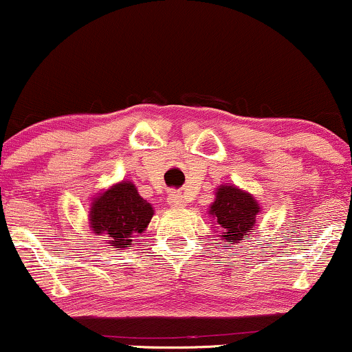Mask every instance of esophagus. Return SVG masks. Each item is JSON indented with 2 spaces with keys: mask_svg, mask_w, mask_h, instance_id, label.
Returning a JSON list of instances; mask_svg holds the SVG:
<instances>
[{
  "mask_svg": "<svg viewBox=\"0 0 352 352\" xmlns=\"http://www.w3.org/2000/svg\"><path fill=\"white\" fill-rule=\"evenodd\" d=\"M167 201H168V205H170L172 208H182V207H184V205H185L184 195H180V193H177V192H170V193H168Z\"/></svg>",
  "mask_w": 352,
  "mask_h": 352,
  "instance_id": "obj_1",
  "label": "esophagus"
}]
</instances>
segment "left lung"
Returning a JSON list of instances; mask_svg holds the SVG:
<instances>
[{"mask_svg": "<svg viewBox=\"0 0 352 352\" xmlns=\"http://www.w3.org/2000/svg\"><path fill=\"white\" fill-rule=\"evenodd\" d=\"M260 212L256 197L232 184L220 185L215 190V200L208 207V217L215 221L218 238L227 243L250 240Z\"/></svg>", "mask_w": 352, "mask_h": 352, "instance_id": "left-lung-1", "label": "left lung"}]
</instances>
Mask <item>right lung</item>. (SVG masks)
<instances>
[{
    "label": "right lung",
    "mask_w": 352,
    "mask_h": 352,
    "mask_svg": "<svg viewBox=\"0 0 352 352\" xmlns=\"http://www.w3.org/2000/svg\"><path fill=\"white\" fill-rule=\"evenodd\" d=\"M153 212L152 205L139 195L134 182H117L92 199L89 228L112 248H127L132 238L145 232Z\"/></svg>",
    "instance_id": "1"
}]
</instances>
